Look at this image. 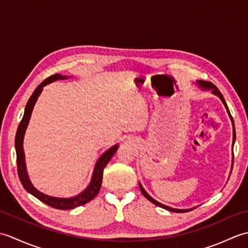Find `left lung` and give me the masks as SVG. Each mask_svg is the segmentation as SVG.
<instances>
[{
  "label": "left lung",
  "mask_w": 248,
  "mask_h": 248,
  "mask_svg": "<svg viewBox=\"0 0 248 248\" xmlns=\"http://www.w3.org/2000/svg\"><path fill=\"white\" fill-rule=\"evenodd\" d=\"M196 83H197L198 87H199L200 89H202V91H203V92L211 91V93H212L213 94H215V96H217L220 100H222V102H223V104L225 105L226 109H227V113H228V115H229L231 123H232V129H233V130H232V133H233V136H232V147H233V145H234V141H235V129H234V123H233V119H232V117H231V115H230V112H229V108H228V107H227V104H226V101L224 100L223 94L220 93V92L218 91V88H217V86H215V85H213V84H212L211 82H207V81H202V80H197V81H196ZM232 149H233V148H232ZM232 152H233V151H232ZM232 157H233V155H232ZM232 162H233V159H232ZM231 170H232V165H231ZM139 184H140V192H141V194H143L144 196H145L147 199H148L150 202L155 203V205H157V207H161V208H163V209L168 210V211H170V212H177V213L188 212V211H191V210L195 209V208H191V209H176V208L168 207V205H166V204H163V203H161V202H156L155 199L152 198V197L150 196V195L145 191V188L143 187V186H141L140 183H139Z\"/></svg>",
  "instance_id": "left-lung-1"
}]
</instances>
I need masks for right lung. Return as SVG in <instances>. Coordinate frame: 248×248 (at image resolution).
I'll use <instances>...</instances> for the list:
<instances>
[{
  "instance_id": "obj_1",
  "label": "right lung",
  "mask_w": 248,
  "mask_h": 248,
  "mask_svg": "<svg viewBox=\"0 0 248 248\" xmlns=\"http://www.w3.org/2000/svg\"><path fill=\"white\" fill-rule=\"evenodd\" d=\"M71 78V77L62 76V75H60V73H57V75L51 76L48 78H46V80L35 89L33 94H31V98L29 99L28 103H26L23 118L20 121V124L18 127L17 133H16V140H15L16 154H17L18 175H19L20 181H21V183H22L23 187L30 194L35 196L37 199H39L40 202H43L44 203L50 205V207H52V208L60 209V210L75 209L77 207H80V205L87 203L88 202H91L92 199H93L97 196V194L100 191V187H101L104 167L108 165V163L109 162L110 159H112L113 155L116 154V151H117L118 147H119L118 144L112 146L110 148H108L107 151H105L101 156L99 157L97 163H96V165H94L91 182H89L87 187L84 189L83 192L76 195V196L69 197V198L49 196V195L44 194L40 191H38V189H37L33 186V184H31L30 178H29L28 170H26L25 155H24V150H23L24 134H25L26 128H28L29 123H30L31 112H33V108L35 107L37 99H38V97L40 96V93H41V92H43V89L46 85H48V84L54 82V81H57V80H67V78Z\"/></svg>"
}]
</instances>
